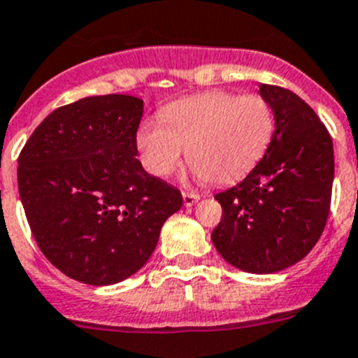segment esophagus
Here are the masks:
<instances>
[{
    "mask_svg": "<svg viewBox=\"0 0 358 358\" xmlns=\"http://www.w3.org/2000/svg\"><path fill=\"white\" fill-rule=\"evenodd\" d=\"M201 199V195L199 193H193V192H182V201H185V206L186 208H189V206L195 204L196 201Z\"/></svg>",
    "mask_w": 358,
    "mask_h": 358,
    "instance_id": "esophagus-1",
    "label": "esophagus"
}]
</instances>
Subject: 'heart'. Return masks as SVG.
Listing matches in <instances>:
<instances>
[{
  "label": "heart",
  "instance_id": "b5f03b06",
  "mask_svg": "<svg viewBox=\"0 0 358 358\" xmlns=\"http://www.w3.org/2000/svg\"><path fill=\"white\" fill-rule=\"evenodd\" d=\"M161 120L136 131L140 162L149 173L169 177L185 150L199 177L231 185L247 176L266 154L275 133V113L259 94L211 90L166 106Z\"/></svg>",
  "mask_w": 358,
  "mask_h": 358
}]
</instances>
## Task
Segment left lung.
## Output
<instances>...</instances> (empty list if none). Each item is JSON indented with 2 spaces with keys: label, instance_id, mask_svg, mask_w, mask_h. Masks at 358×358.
<instances>
[{
  "label": "left lung",
  "instance_id": "left-lung-1",
  "mask_svg": "<svg viewBox=\"0 0 358 358\" xmlns=\"http://www.w3.org/2000/svg\"><path fill=\"white\" fill-rule=\"evenodd\" d=\"M259 94L273 108V138L243 181L215 195L224 213L211 239L232 266L273 273L306 257L323 234L334 145L316 111L294 92L261 83Z\"/></svg>",
  "mask_w": 358,
  "mask_h": 358
}]
</instances>
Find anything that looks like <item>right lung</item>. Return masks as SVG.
Listing matches in <instances>:
<instances>
[{
  "label": "right lung",
  "instance_id": "obj_1",
  "mask_svg": "<svg viewBox=\"0 0 358 358\" xmlns=\"http://www.w3.org/2000/svg\"><path fill=\"white\" fill-rule=\"evenodd\" d=\"M143 101L85 97L49 113L19 154L17 185L42 254L67 277L117 284L154 252L181 192L136 159Z\"/></svg>",
  "mask_w": 358,
  "mask_h": 358
}]
</instances>
